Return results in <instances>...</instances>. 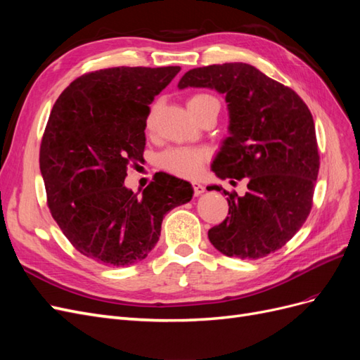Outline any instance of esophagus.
Segmentation results:
<instances>
[{"label":"esophagus","instance_id":"esophagus-1","mask_svg":"<svg viewBox=\"0 0 360 360\" xmlns=\"http://www.w3.org/2000/svg\"><path fill=\"white\" fill-rule=\"evenodd\" d=\"M192 188H193V195H195V197H200V195L204 193V191H205L202 184H200L198 181H193L192 183Z\"/></svg>","mask_w":360,"mask_h":360}]
</instances>
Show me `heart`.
Masks as SVG:
<instances>
[{"instance_id": "obj_1", "label": "heart", "mask_w": 360, "mask_h": 360, "mask_svg": "<svg viewBox=\"0 0 360 360\" xmlns=\"http://www.w3.org/2000/svg\"><path fill=\"white\" fill-rule=\"evenodd\" d=\"M209 102H216V99L209 94H193L188 102V106H201ZM150 122L151 117L148 118V123ZM205 158L207 155L202 150L176 147L162 151L158 156V165L180 177H195L200 174Z\"/></svg>"}]
</instances>
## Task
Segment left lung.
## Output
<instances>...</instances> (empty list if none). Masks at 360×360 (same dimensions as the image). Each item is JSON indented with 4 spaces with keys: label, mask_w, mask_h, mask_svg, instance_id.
<instances>
[{
    "label": "left lung",
    "mask_w": 360,
    "mask_h": 360,
    "mask_svg": "<svg viewBox=\"0 0 360 360\" xmlns=\"http://www.w3.org/2000/svg\"><path fill=\"white\" fill-rule=\"evenodd\" d=\"M186 86L225 96L230 136L212 169L222 180L248 179L243 197L224 191L230 216L209 230L210 242L226 257H267L300 230L311 212L320 168L312 114L296 91L246 63L192 69L179 82L180 90Z\"/></svg>",
    "instance_id": "1"
}]
</instances>
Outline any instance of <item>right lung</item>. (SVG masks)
Instances as JSON below:
<instances>
[{
	"instance_id": "add662e5",
	"label": "right lung",
	"mask_w": 360,
	"mask_h": 360,
	"mask_svg": "<svg viewBox=\"0 0 360 360\" xmlns=\"http://www.w3.org/2000/svg\"><path fill=\"white\" fill-rule=\"evenodd\" d=\"M180 72L111 68L85 73L53 105L40 146L48 207L76 250L97 263L143 261L163 216L192 200L193 189L162 172L138 197L124 186L127 167L143 160L150 103Z\"/></svg>"
}]
</instances>
